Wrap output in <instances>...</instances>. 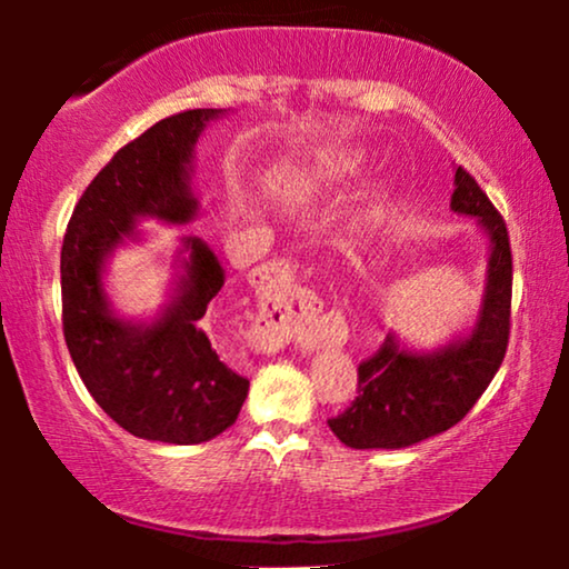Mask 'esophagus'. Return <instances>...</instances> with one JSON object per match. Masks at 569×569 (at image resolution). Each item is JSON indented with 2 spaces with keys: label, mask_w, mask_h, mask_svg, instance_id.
Returning a JSON list of instances; mask_svg holds the SVG:
<instances>
[{
  "label": "esophagus",
  "mask_w": 569,
  "mask_h": 569,
  "mask_svg": "<svg viewBox=\"0 0 569 569\" xmlns=\"http://www.w3.org/2000/svg\"><path fill=\"white\" fill-rule=\"evenodd\" d=\"M318 308L321 302L308 287L298 284L290 267H282V263L267 267L261 271L259 318L251 329L253 345L271 352L298 333H306L313 341L326 339L321 326L313 321Z\"/></svg>",
  "instance_id": "1"
}]
</instances>
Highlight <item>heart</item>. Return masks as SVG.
<instances>
[{
    "label": "heart",
    "mask_w": 569,
    "mask_h": 569,
    "mask_svg": "<svg viewBox=\"0 0 569 569\" xmlns=\"http://www.w3.org/2000/svg\"><path fill=\"white\" fill-rule=\"evenodd\" d=\"M362 158L352 150H333V152H321L316 154L313 160L308 162L306 168H287L284 181L287 183H333L341 181V178L355 176L360 170Z\"/></svg>",
    "instance_id": "heart-1"
}]
</instances>
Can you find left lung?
<instances>
[{
	"label": "left lung",
	"instance_id": "left-lung-1",
	"mask_svg": "<svg viewBox=\"0 0 569 569\" xmlns=\"http://www.w3.org/2000/svg\"><path fill=\"white\" fill-rule=\"evenodd\" d=\"M450 209L473 217L489 240L487 282L469 333L432 352L409 349L388 333L370 360L357 368V399L329 419L349 448L399 450L440 435L469 415L500 370L510 337L512 256L505 220L479 183L458 166Z\"/></svg>",
	"mask_w": 569,
	"mask_h": 569
}]
</instances>
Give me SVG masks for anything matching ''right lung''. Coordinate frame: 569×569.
<instances>
[{"mask_svg":"<svg viewBox=\"0 0 569 569\" xmlns=\"http://www.w3.org/2000/svg\"><path fill=\"white\" fill-rule=\"evenodd\" d=\"M220 116L222 108L168 116L121 147L77 201L61 246L64 339L82 383L123 430L170 446L217 438L248 396V380L220 360L207 331L224 269L204 240L181 238L170 300L150 321L116 313L103 271L116 248L142 238L139 220H197L193 144Z\"/></svg>","mask_w":569,"mask_h":569,"instance_id":"obj_1","label":"right lung"}]
</instances>
